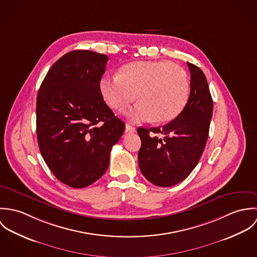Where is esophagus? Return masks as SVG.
I'll return each instance as SVG.
<instances>
[{
  "instance_id": "esophagus-1",
  "label": "esophagus",
  "mask_w": 257,
  "mask_h": 257,
  "mask_svg": "<svg viewBox=\"0 0 257 257\" xmlns=\"http://www.w3.org/2000/svg\"><path fill=\"white\" fill-rule=\"evenodd\" d=\"M125 131L128 132V133H135V132H137V128H136L135 126H133V125L126 123V124H125Z\"/></svg>"
}]
</instances>
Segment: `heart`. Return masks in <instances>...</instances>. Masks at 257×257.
I'll use <instances>...</instances> for the list:
<instances>
[{
	"instance_id": "obj_1",
	"label": "heart",
	"mask_w": 257,
	"mask_h": 257,
	"mask_svg": "<svg viewBox=\"0 0 257 257\" xmlns=\"http://www.w3.org/2000/svg\"><path fill=\"white\" fill-rule=\"evenodd\" d=\"M101 94L110 109L121 110L136 98L127 112L134 121L165 123L183 110L190 92L187 73L167 61H136L123 65L115 77H103Z\"/></svg>"
}]
</instances>
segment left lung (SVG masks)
<instances>
[{"label": "left lung", "mask_w": 257, "mask_h": 257, "mask_svg": "<svg viewBox=\"0 0 257 257\" xmlns=\"http://www.w3.org/2000/svg\"><path fill=\"white\" fill-rule=\"evenodd\" d=\"M190 74V96L183 110L160 127H139L142 140L139 165L150 183L170 187L183 181L197 166L209 137L213 115V99L205 74L187 63ZM159 134L161 138L150 136Z\"/></svg>", "instance_id": "left-lung-1"}]
</instances>
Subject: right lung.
<instances>
[{"label":"right lung","mask_w":257,"mask_h":257,"mask_svg":"<svg viewBox=\"0 0 257 257\" xmlns=\"http://www.w3.org/2000/svg\"><path fill=\"white\" fill-rule=\"evenodd\" d=\"M109 58L74 50L49 69L38 90L37 135L40 153L54 176L85 188L107 171L110 153L125 124L104 102L100 81Z\"/></svg>","instance_id":"add662e5"}]
</instances>
